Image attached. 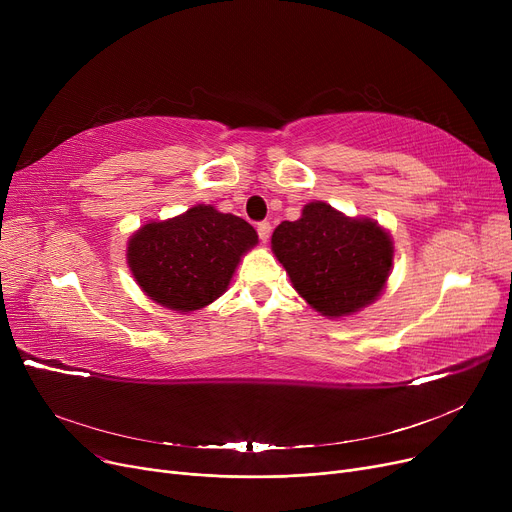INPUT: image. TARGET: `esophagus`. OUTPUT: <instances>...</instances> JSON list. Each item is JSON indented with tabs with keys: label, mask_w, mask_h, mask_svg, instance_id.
<instances>
[{
	"label": "esophagus",
	"mask_w": 512,
	"mask_h": 512,
	"mask_svg": "<svg viewBox=\"0 0 512 512\" xmlns=\"http://www.w3.org/2000/svg\"><path fill=\"white\" fill-rule=\"evenodd\" d=\"M270 232H272V224L270 222H259L257 224V234H259L261 242H267V238H270Z\"/></svg>",
	"instance_id": "obj_1"
}]
</instances>
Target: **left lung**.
<instances>
[{"instance_id": "8db88e82", "label": "left lung", "mask_w": 512, "mask_h": 512, "mask_svg": "<svg viewBox=\"0 0 512 512\" xmlns=\"http://www.w3.org/2000/svg\"><path fill=\"white\" fill-rule=\"evenodd\" d=\"M272 251L301 297L321 315H353L380 297L394 259L390 234L373 220L346 218L313 201L282 222Z\"/></svg>"}]
</instances>
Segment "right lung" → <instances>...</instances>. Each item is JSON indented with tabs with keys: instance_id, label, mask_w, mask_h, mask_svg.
I'll use <instances>...</instances> for the list:
<instances>
[{
	"instance_id": "1",
	"label": "right lung",
	"mask_w": 512,
	"mask_h": 512,
	"mask_svg": "<svg viewBox=\"0 0 512 512\" xmlns=\"http://www.w3.org/2000/svg\"><path fill=\"white\" fill-rule=\"evenodd\" d=\"M257 245L238 215L195 205L166 222H149L128 240V267L147 297L188 313L226 292L240 257Z\"/></svg>"
}]
</instances>
